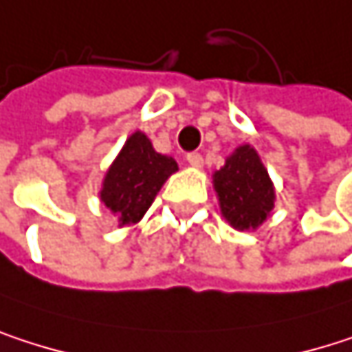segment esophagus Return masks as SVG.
Returning <instances> with one entry per match:
<instances>
[{"label":"esophagus","mask_w":352,"mask_h":352,"mask_svg":"<svg viewBox=\"0 0 352 352\" xmlns=\"http://www.w3.org/2000/svg\"><path fill=\"white\" fill-rule=\"evenodd\" d=\"M186 160H188V164H190L192 168H201V166H203V155H201L199 151L188 153V155H186Z\"/></svg>","instance_id":"1"}]
</instances>
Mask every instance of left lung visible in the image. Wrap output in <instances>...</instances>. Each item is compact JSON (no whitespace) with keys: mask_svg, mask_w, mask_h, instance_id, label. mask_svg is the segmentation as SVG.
<instances>
[{"mask_svg":"<svg viewBox=\"0 0 352 352\" xmlns=\"http://www.w3.org/2000/svg\"><path fill=\"white\" fill-rule=\"evenodd\" d=\"M215 192L223 217L240 232L256 230L274 207V190L258 153L242 145L215 172Z\"/></svg>","mask_w":352,"mask_h":352,"instance_id":"8db88e82","label":"left lung"}]
</instances>
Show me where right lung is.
Here are the masks:
<instances>
[{"label": "right lung", "mask_w": 352, "mask_h": 352, "mask_svg": "<svg viewBox=\"0 0 352 352\" xmlns=\"http://www.w3.org/2000/svg\"><path fill=\"white\" fill-rule=\"evenodd\" d=\"M178 164L153 149L143 133H133L110 170L106 172L100 199L118 215L120 226L137 223L149 209L153 197Z\"/></svg>", "instance_id": "obj_1"}]
</instances>
